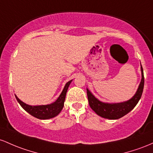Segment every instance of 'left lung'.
Listing matches in <instances>:
<instances>
[{
	"instance_id": "left-lung-1",
	"label": "left lung",
	"mask_w": 153,
	"mask_h": 153,
	"mask_svg": "<svg viewBox=\"0 0 153 153\" xmlns=\"http://www.w3.org/2000/svg\"><path fill=\"white\" fill-rule=\"evenodd\" d=\"M141 71L142 80L140 86H139L138 90L134 96L126 102L115 104L104 103L95 98L90 91L87 89L89 105H90L91 108L93 110L98 116L105 118H108V119H118L129 113L138 103L139 100L141 98L142 92H143L145 78H144L143 68L142 66Z\"/></svg>"
}]
</instances>
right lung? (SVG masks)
Returning <instances> with one entry per match:
<instances>
[{"mask_svg":"<svg viewBox=\"0 0 153 153\" xmlns=\"http://www.w3.org/2000/svg\"><path fill=\"white\" fill-rule=\"evenodd\" d=\"M71 82V80L66 84L64 88H63V90L56 102H54L52 104L46 105H27L20 100L16 95L15 96H16V98L19 103L20 104V105L30 115L33 116L34 117L39 118V119H49V118H52L57 116L61 112V110L63 109V103H64L65 98H66V92H67V90Z\"/></svg>","mask_w":153,"mask_h":153,"instance_id":"add662e5","label":"right lung"}]
</instances>
